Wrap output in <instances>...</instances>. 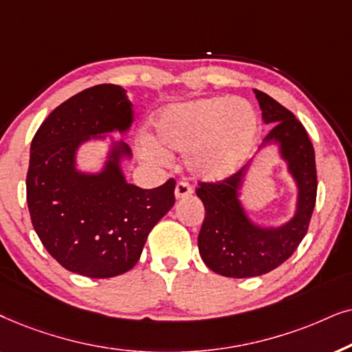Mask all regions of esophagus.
Returning <instances> with one entry per match:
<instances>
[{"label": "esophagus", "mask_w": 352, "mask_h": 352, "mask_svg": "<svg viewBox=\"0 0 352 352\" xmlns=\"http://www.w3.org/2000/svg\"><path fill=\"white\" fill-rule=\"evenodd\" d=\"M191 191H193V188H191L190 184H186V182H179L175 186V198L177 199L188 198V196L191 195Z\"/></svg>", "instance_id": "34e87169"}]
</instances>
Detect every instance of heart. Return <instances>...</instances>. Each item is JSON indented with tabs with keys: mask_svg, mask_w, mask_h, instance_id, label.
Segmentation results:
<instances>
[{
	"mask_svg": "<svg viewBox=\"0 0 352 352\" xmlns=\"http://www.w3.org/2000/svg\"><path fill=\"white\" fill-rule=\"evenodd\" d=\"M254 138L256 117L246 102L209 98L164 111L154 143H144V153L157 162H167V154H182L196 177L215 182L241 167Z\"/></svg>",
	"mask_w": 352,
	"mask_h": 352,
	"instance_id": "obj_1",
	"label": "heart"
}]
</instances>
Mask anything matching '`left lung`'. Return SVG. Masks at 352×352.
I'll list each match as a JSON object with an SVG mask.
<instances>
[{"instance_id": "1", "label": "left lung", "mask_w": 352, "mask_h": 352, "mask_svg": "<svg viewBox=\"0 0 352 352\" xmlns=\"http://www.w3.org/2000/svg\"><path fill=\"white\" fill-rule=\"evenodd\" d=\"M265 124L272 130L262 143H277L298 188L296 210L280 227H261L248 217L240 190L251 164L228 179L204 184L196 195L206 215L198 236L201 259L215 274L232 278L259 277L277 269L306 236L317 196L316 153L302 124L292 111L265 93L254 90Z\"/></svg>"}]
</instances>
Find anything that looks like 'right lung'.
Instances as JSON below:
<instances>
[{
    "label": "right lung",
    "instance_id": "right-lung-1",
    "mask_svg": "<svg viewBox=\"0 0 352 352\" xmlns=\"http://www.w3.org/2000/svg\"><path fill=\"white\" fill-rule=\"evenodd\" d=\"M127 91L102 83L69 98L46 117L30 146L27 204L36 235L64 269L111 278L137 264L153 227L175 203V180L143 190L125 180L124 142H114L101 172L75 167L82 143L125 133L133 109Z\"/></svg>",
    "mask_w": 352,
    "mask_h": 352
}]
</instances>
